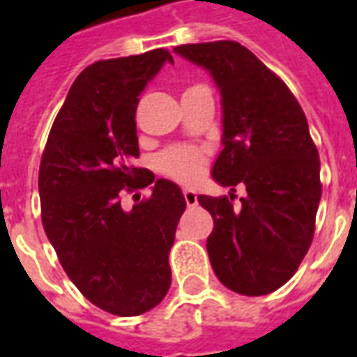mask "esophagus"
<instances>
[{
    "label": "esophagus",
    "instance_id": "esophagus-1",
    "mask_svg": "<svg viewBox=\"0 0 357 357\" xmlns=\"http://www.w3.org/2000/svg\"><path fill=\"white\" fill-rule=\"evenodd\" d=\"M183 199H185L187 206H195V204H197V193L191 191V189H185V191H183Z\"/></svg>",
    "mask_w": 357,
    "mask_h": 357
}]
</instances>
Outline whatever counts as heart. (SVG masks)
<instances>
[{
  "mask_svg": "<svg viewBox=\"0 0 357 357\" xmlns=\"http://www.w3.org/2000/svg\"><path fill=\"white\" fill-rule=\"evenodd\" d=\"M206 166V153L195 145L170 147L158 156V170L179 183H193Z\"/></svg>",
  "mask_w": 357,
  "mask_h": 357,
  "instance_id": "b5f03b06",
  "label": "heart"
}]
</instances>
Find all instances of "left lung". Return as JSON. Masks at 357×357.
Masks as SVG:
<instances>
[{
	"label": "left lung",
	"instance_id": "left-lung-1",
	"mask_svg": "<svg viewBox=\"0 0 357 357\" xmlns=\"http://www.w3.org/2000/svg\"><path fill=\"white\" fill-rule=\"evenodd\" d=\"M208 68L224 102V151L212 176L248 195H199L214 229L206 239L218 279L245 296H262L291 279L312 245L321 199L319 153L296 97L252 51L231 40L178 45Z\"/></svg>",
	"mask_w": 357,
	"mask_h": 357
}]
</instances>
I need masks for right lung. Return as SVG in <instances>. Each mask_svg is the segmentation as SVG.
I'll list each match as a JSON object with an SVG mask.
<instances>
[{"mask_svg": "<svg viewBox=\"0 0 357 357\" xmlns=\"http://www.w3.org/2000/svg\"><path fill=\"white\" fill-rule=\"evenodd\" d=\"M166 61L170 51L160 47L86 66L40 162L42 224L59 262L91 304L122 317L145 314L166 296L168 255L185 210L176 183L133 166L139 95ZM147 185L151 197L124 213L121 195Z\"/></svg>", "mask_w": 357, "mask_h": 357, "instance_id": "1", "label": "right lung"}]
</instances>
